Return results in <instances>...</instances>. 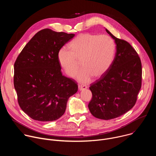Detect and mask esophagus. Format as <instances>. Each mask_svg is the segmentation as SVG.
Segmentation results:
<instances>
[{
    "label": "esophagus",
    "mask_w": 156,
    "mask_h": 156,
    "mask_svg": "<svg viewBox=\"0 0 156 156\" xmlns=\"http://www.w3.org/2000/svg\"><path fill=\"white\" fill-rule=\"evenodd\" d=\"M87 86L86 85H84V84H81V85H80L79 86V90L80 91H83L84 90H86V89H87Z\"/></svg>",
    "instance_id": "esophagus-1"
}]
</instances>
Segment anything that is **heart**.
<instances>
[{
	"mask_svg": "<svg viewBox=\"0 0 156 156\" xmlns=\"http://www.w3.org/2000/svg\"><path fill=\"white\" fill-rule=\"evenodd\" d=\"M69 52L62 49L57 54L61 67L69 76H74L83 67L76 78L88 83L104 75L112 65L115 51L114 41L107 35L84 33L77 36L69 45Z\"/></svg>",
	"mask_w": 156,
	"mask_h": 156,
	"instance_id": "heart-1",
	"label": "heart"
}]
</instances>
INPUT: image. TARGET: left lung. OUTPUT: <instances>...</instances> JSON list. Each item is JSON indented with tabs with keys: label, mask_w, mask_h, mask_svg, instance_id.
Returning <instances> with one entry per match:
<instances>
[{
	"label": "left lung",
	"mask_w": 156,
	"mask_h": 156,
	"mask_svg": "<svg viewBox=\"0 0 156 156\" xmlns=\"http://www.w3.org/2000/svg\"><path fill=\"white\" fill-rule=\"evenodd\" d=\"M107 33L116 44L113 63L107 73L91 84L93 98L88 104L96 118L111 120L125 114L135 105L141 87V60L130 44Z\"/></svg>",
	"instance_id": "left-lung-1"
}]
</instances>
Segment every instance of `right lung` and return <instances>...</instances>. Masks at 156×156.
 <instances>
[{
    "instance_id": "1",
    "label": "right lung",
    "mask_w": 156,
    "mask_h": 156,
    "mask_svg": "<svg viewBox=\"0 0 156 156\" xmlns=\"http://www.w3.org/2000/svg\"><path fill=\"white\" fill-rule=\"evenodd\" d=\"M74 34L44 29L21 51L14 64V87L20 107L39 122L58 119L69 98L78 91L74 80L61 72L57 54Z\"/></svg>"
}]
</instances>
